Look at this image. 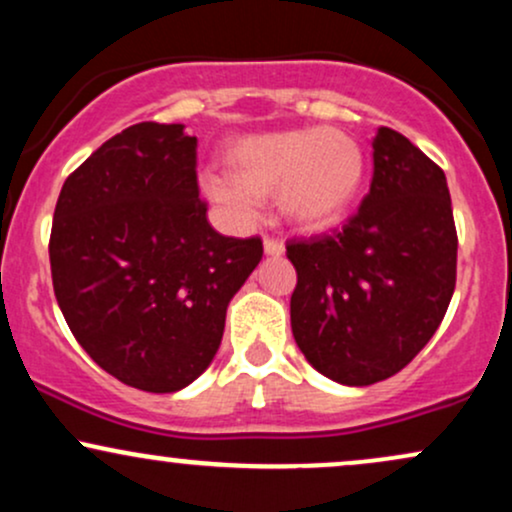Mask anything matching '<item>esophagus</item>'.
I'll return each instance as SVG.
<instances>
[{
  "mask_svg": "<svg viewBox=\"0 0 512 512\" xmlns=\"http://www.w3.org/2000/svg\"><path fill=\"white\" fill-rule=\"evenodd\" d=\"M264 252L272 257L284 255V243H281L279 238H264Z\"/></svg>",
  "mask_w": 512,
  "mask_h": 512,
  "instance_id": "obj_1",
  "label": "esophagus"
}]
</instances>
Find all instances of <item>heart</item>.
<instances>
[{
  "mask_svg": "<svg viewBox=\"0 0 512 512\" xmlns=\"http://www.w3.org/2000/svg\"><path fill=\"white\" fill-rule=\"evenodd\" d=\"M228 178H209L214 199L250 211L279 199L286 219L303 228L339 221L361 190L366 161L351 134L334 127L284 129L240 137L226 149Z\"/></svg>",
  "mask_w": 512,
  "mask_h": 512,
  "instance_id": "1",
  "label": "heart"
}]
</instances>
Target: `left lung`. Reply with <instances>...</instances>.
I'll list each match as a JSON object with an SVG mask.
<instances>
[{"instance_id": "obj_1", "label": "left lung", "mask_w": 512, "mask_h": 512, "mask_svg": "<svg viewBox=\"0 0 512 512\" xmlns=\"http://www.w3.org/2000/svg\"><path fill=\"white\" fill-rule=\"evenodd\" d=\"M291 330L327 378L373 385L402 370L443 322L457 279L448 180L390 127L373 139V178L342 228L291 238Z\"/></svg>"}]
</instances>
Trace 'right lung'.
<instances>
[{
    "label": "right lung",
    "mask_w": 512,
    "mask_h": 512,
    "mask_svg": "<svg viewBox=\"0 0 512 512\" xmlns=\"http://www.w3.org/2000/svg\"><path fill=\"white\" fill-rule=\"evenodd\" d=\"M182 125L122 129L64 180L50 231L52 289L105 373L175 392L207 370L228 301L262 240L228 238L199 199L197 137Z\"/></svg>",
    "instance_id": "add662e5"
}]
</instances>
